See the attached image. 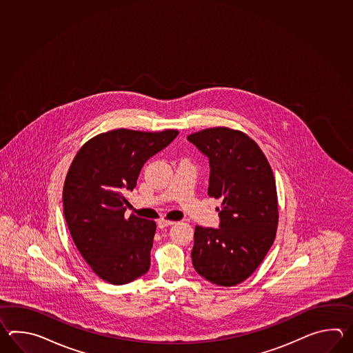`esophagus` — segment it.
Masks as SVG:
<instances>
[{"instance_id": "1", "label": "esophagus", "mask_w": 353, "mask_h": 353, "mask_svg": "<svg viewBox=\"0 0 353 353\" xmlns=\"http://www.w3.org/2000/svg\"><path fill=\"white\" fill-rule=\"evenodd\" d=\"M175 222L173 221H168V219H159L158 225L159 228H165L169 225H173Z\"/></svg>"}]
</instances>
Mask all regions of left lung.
<instances>
[{
  "label": "left lung",
  "mask_w": 353,
  "mask_h": 353,
  "mask_svg": "<svg viewBox=\"0 0 353 353\" xmlns=\"http://www.w3.org/2000/svg\"><path fill=\"white\" fill-rule=\"evenodd\" d=\"M188 140L210 159L208 195L221 199L219 228L195 227L193 266L216 285H237L263 263L276 236L274 174L259 145L239 130L205 128Z\"/></svg>",
  "instance_id": "left-lung-1"
}]
</instances>
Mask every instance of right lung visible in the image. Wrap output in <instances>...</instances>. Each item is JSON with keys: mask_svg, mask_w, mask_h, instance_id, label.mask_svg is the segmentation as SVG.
Masks as SVG:
<instances>
[{"mask_svg": "<svg viewBox=\"0 0 353 353\" xmlns=\"http://www.w3.org/2000/svg\"><path fill=\"white\" fill-rule=\"evenodd\" d=\"M178 134L112 130L88 140L70 164L63 188L68 228L85 263L110 284H128L150 269L157 223L125 218V194L143 164Z\"/></svg>", "mask_w": 353, "mask_h": 353, "instance_id": "add662e5", "label": "right lung"}]
</instances>
